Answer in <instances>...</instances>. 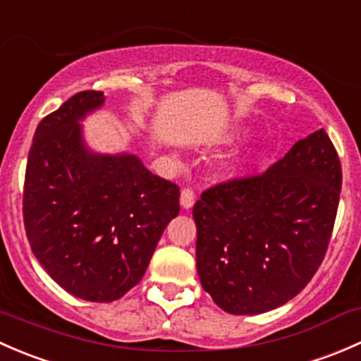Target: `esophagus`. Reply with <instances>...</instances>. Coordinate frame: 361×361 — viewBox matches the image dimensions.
Returning <instances> with one entry per match:
<instances>
[{"label": "esophagus", "mask_w": 361, "mask_h": 361, "mask_svg": "<svg viewBox=\"0 0 361 361\" xmlns=\"http://www.w3.org/2000/svg\"><path fill=\"white\" fill-rule=\"evenodd\" d=\"M195 202V195H194V190L192 188H183L181 190V195H180V204L183 209H190L192 206H194Z\"/></svg>", "instance_id": "34e87169"}]
</instances>
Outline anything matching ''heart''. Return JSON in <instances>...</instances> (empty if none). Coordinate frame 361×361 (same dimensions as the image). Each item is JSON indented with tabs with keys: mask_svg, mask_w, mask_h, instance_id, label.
<instances>
[{
	"mask_svg": "<svg viewBox=\"0 0 361 361\" xmlns=\"http://www.w3.org/2000/svg\"><path fill=\"white\" fill-rule=\"evenodd\" d=\"M239 167H241V164H235V166H232L231 169H239Z\"/></svg>",
	"mask_w": 361,
	"mask_h": 361,
	"instance_id": "obj_1",
	"label": "heart"
}]
</instances>
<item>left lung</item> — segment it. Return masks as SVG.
<instances>
[{"instance_id": "obj_1", "label": "left lung", "mask_w": 361, "mask_h": 361, "mask_svg": "<svg viewBox=\"0 0 361 361\" xmlns=\"http://www.w3.org/2000/svg\"><path fill=\"white\" fill-rule=\"evenodd\" d=\"M342 169L325 129L265 173L218 183L194 206L197 272L214 304L262 314L292 300L325 258Z\"/></svg>"}]
</instances>
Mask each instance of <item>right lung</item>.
Here are the masks:
<instances>
[{
  "label": "right lung",
  "instance_id": "obj_1",
  "mask_svg": "<svg viewBox=\"0 0 361 361\" xmlns=\"http://www.w3.org/2000/svg\"><path fill=\"white\" fill-rule=\"evenodd\" d=\"M104 94L83 90L36 127L24 181V227L50 278L75 297L113 302L147 272L180 213V188L136 155L90 152L82 136Z\"/></svg>",
  "mask_w": 361,
  "mask_h": 361
}]
</instances>
